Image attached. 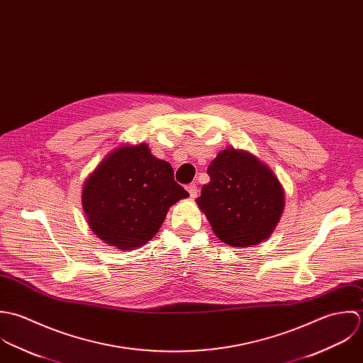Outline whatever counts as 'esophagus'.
<instances>
[{
    "instance_id": "1",
    "label": "esophagus",
    "mask_w": 363,
    "mask_h": 363,
    "mask_svg": "<svg viewBox=\"0 0 363 363\" xmlns=\"http://www.w3.org/2000/svg\"><path fill=\"white\" fill-rule=\"evenodd\" d=\"M186 191L189 192L191 198H196L198 196V186L195 184H189L186 185Z\"/></svg>"
}]
</instances>
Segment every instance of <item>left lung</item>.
Segmentation results:
<instances>
[{"label":"left lung","mask_w":363,"mask_h":363,"mask_svg":"<svg viewBox=\"0 0 363 363\" xmlns=\"http://www.w3.org/2000/svg\"><path fill=\"white\" fill-rule=\"evenodd\" d=\"M196 203L215 234L231 247H248L267 240L284 211V189L274 172L254 155L223 150L208 168Z\"/></svg>","instance_id":"left-lung-1"}]
</instances>
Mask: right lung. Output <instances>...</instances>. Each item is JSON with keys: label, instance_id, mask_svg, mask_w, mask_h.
I'll use <instances>...</instances> for the list:
<instances>
[{"label": "right lung", "instance_id": "add662e5", "mask_svg": "<svg viewBox=\"0 0 363 363\" xmlns=\"http://www.w3.org/2000/svg\"><path fill=\"white\" fill-rule=\"evenodd\" d=\"M189 194L174 181L172 167L147 145L111 152L85 181L82 208L91 230L109 245L132 250L148 242L168 209Z\"/></svg>", "mask_w": 363, "mask_h": 363}]
</instances>
